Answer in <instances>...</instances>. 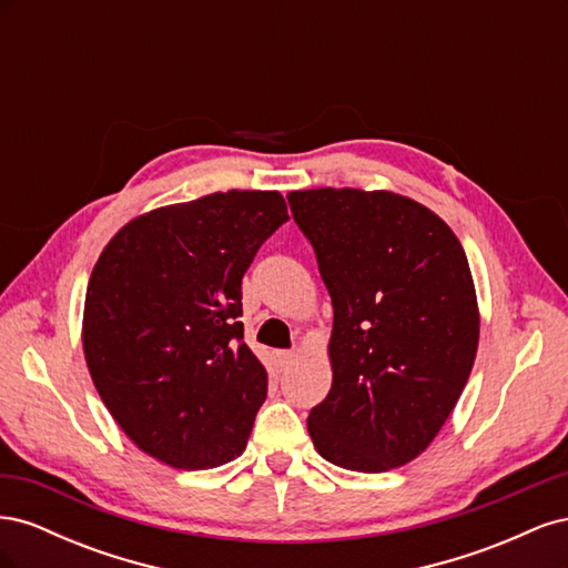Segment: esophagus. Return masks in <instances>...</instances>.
Masks as SVG:
<instances>
[{
  "label": "esophagus",
  "instance_id": "esophagus-1",
  "mask_svg": "<svg viewBox=\"0 0 568 568\" xmlns=\"http://www.w3.org/2000/svg\"><path fill=\"white\" fill-rule=\"evenodd\" d=\"M296 359V353L294 351H277L274 353V365H277L280 369H286L291 363Z\"/></svg>",
  "mask_w": 568,
  "mask_h": 568
}]
</instances>
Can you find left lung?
I'll use <instances>...</instances> for the list:
<instances>
[{"instance_id": "left-lung-1", "label": "left lung", "mask_w": 568, "mask_h": 568, "mask_svg": "<svg viewBox=\"0 0 568 568\" xmlns=\"http://www.w3.org/2000/svg\"><path fill=\"white\" fill-rule=\"evenodd\" d=\"M332 296V388L311 409L315 450L379 474L419 457L469 382L480 315L455 232L386 189L286 194Z\"/></svg>"}]
</instances>
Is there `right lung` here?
<instances>
[{
    "mask_svg": "<svg viewBox=\"0 0 568 568\" xmlns=\"http://www.w3.org/2000/svg\"><path fill=\"white\" fill-rule=\"evenodd\" d=\"M286 220L280 192L230 189L136 215L99 255L84 363L115 424L168 467L213 469L246 450L267 369L239 322L242 280Z\"/></svg>",
    "mask_w": 568,
    "mask_h": 568,
    "instance_id": "right-lung-1",
    "label": "right lung"
}]
</instances>
